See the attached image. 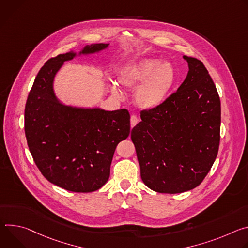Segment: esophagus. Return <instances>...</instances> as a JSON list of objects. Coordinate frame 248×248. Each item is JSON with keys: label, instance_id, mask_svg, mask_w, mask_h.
Returning <instances> with one entry per match:
<instances>
[{"label": "esophagus", "instance_id": "esophagus-1", "mask_svg": "<svg viewBox=\"0 0 248 248\" xmlns=\"http://www.w3.org/2000/svg\"><path fill=\"white\" fill-rule=\"evenodd\" d=\"M130 122H131V127L133 128L134 126H136V124L139 122V118L137 117L136 115H132L131 116V120H130Z\"/></svg>", "mask_w": 248, "mask_h": 248}]
</instances>
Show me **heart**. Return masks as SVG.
I'll return each mask as SVG.
<instances>
[{"label":"heart","instance_id":"1","mask_svg":"<svg viewBox=\"0 0 248 248\" xmlns=\"http://www.w3.org/2000/svg\"><path fill=\"white\" fill-rule=\"evenodd\" d=\"M119 81L129 90L137 89L135 99L139 106L155 109L167 100L176 81V72L170 63L143 59L123 71ZM111 91L118 96L122 94L116 85L111 86Z\"/></svg>","mask_w":248,"mask_h":248}]
</instances>
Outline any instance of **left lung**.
Returning <instances> with one entry per match:
<instances>
[{
    "label": "left lung",
    "instance_id": "left-lung-1",
    "mask_svg": "<svg viewBox=\"0 0 248 248\" xmlns=\"http://www.w3.org/2000/svg\"><path fill=\"white\" fill-rule=\"evenodd\" d=\"M189 71L160 106L141 111L131 133L143 182L159 193L197 187L217 157L221 100L204 64L183 56Z\"/></svg>",
    "mask_w": 248,
    "mask_h": 248
}]
</instances>
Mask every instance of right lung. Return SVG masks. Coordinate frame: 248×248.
<instances>
[{
  "mask_svg": "<svg viewBox=\"0 0 248 248\" xmlns=\"http://www.w3.org/2000/svg\"><path fill=\"white\" fill-rule=\"evenodd\" d=\"M87 45L80 54L105 49ZM76 53L50 58L38 72L24 109V132L31 154L42 175L72 192H93L110 175L117 145L130 134L127 109L105 111L63 105L54 94L53 80Z\"/></svg>",
  "mask_w": 248,
  "mask_h": 248,
  "instance_id": "obj_1",
  "label": "right lung"
}]
</instances>
